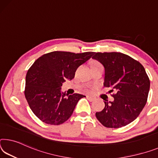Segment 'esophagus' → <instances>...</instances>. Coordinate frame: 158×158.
Here are the masks:
<instances>
[{
	"instance_id": "1",
	"label": "esophagus",
	"mask_w": 158,
	"mask_h": 158,
	"mask_svg": "<svg viewBox=\"0 0 158 158\" xmlns=\"http://www.w3.org/2000/svg\"><path fill=\"white\" fill-rule=\"evenodd\" d=\"M86 98L89 100V101H91V102H92V101H94V100H95V98H93V97H91V96H86Z\"/></svg>"
}]
</instances>
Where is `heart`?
<instances>
[{"mask_svg":"<svg viewBox=\"0 0 158 158\" xmlns=\"http://www.w3.org/2000/svg\"><path fill=\"white\" fill-rule=\"evenodd\" d=\"M91 67L92 68H97V67H102L101 63H100L98 61L94 60L91 64Z\"/></svg>","mask_w":158,"mask_h":158,"instance_id":"1","label":"heart"}]
</instances>
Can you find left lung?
Returning a JSON list of instances; mask_svg holds the SVG:
<instances>
[{"mask_svg":"<svg viewBox=\"0 0 158 158\" xmlns=\"http://www.w3.org/2000/svg\"><path fill=\"white\" fill-rule=\"evenodd\" d=\"M92 57L104 66V86L112 89L113 101H105L98 120L107 128H121L136 119L146 106L150 80L143 66L122 52H94Z\"/></svg>","mask_w":158,"mask_h":158,"instance_id":"left-lung-1","label":"left lung"}]
</instances>
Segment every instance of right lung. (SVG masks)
Wrapping results in <instances>:
<instances>
[{"mask_svg":"<svg viewBox=\"0 0 158 158\" xmlns=\"http://www.w3.org/2000/svg\"><path fill=\"white\" fill-rule=\"evenodd\" d=\"M94 52L74 53L53 51L39 57L26 75L24 95L34 114L44 123L59 125L73 113L81 94H65L61 86L72 79L77 69L91 58Z\"/></svg>","mask_w":158,"mask_h":158,"instance_id":"add662e5","label":"right lung"}]
</instances>
